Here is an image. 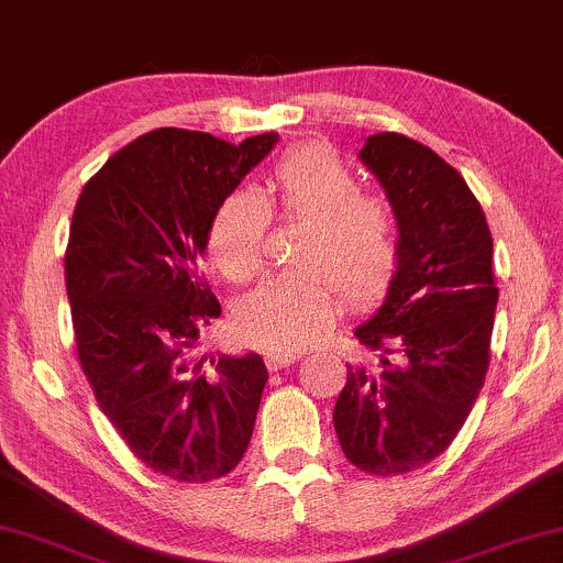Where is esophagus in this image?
I'll list each match as a JSON object with an SVG mask.
<instances>
[{
    "label": "esophagus",
    "mask_w": 563,
    "mask_h": 563,
    "mask_svg": "<svg viewBox=\"0 0 563 563\" xmlns=\"http://www.w3.org/2000/svg\"><path fill=\"white\" fill-rule=\"evenodd\" d=\"M301 355V350H273L269 352V363H273L275 368H288V365H294Z\"/></svg>",
    "instance_id": "34e87169"
}]
</instances>
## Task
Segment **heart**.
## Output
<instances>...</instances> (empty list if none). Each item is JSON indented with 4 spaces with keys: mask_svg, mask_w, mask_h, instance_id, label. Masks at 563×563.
Instances as JSON below:
<instances>
[{
    "mask_svg": "<svg viewBox=\"0 0 563 563\" xmlns=\"http://www.w3.org/2000/svg\"><path fill=\"white\" fill-rule=\"evenodd\" d=\"M269 206L286 219L309 221L288 273L269 275L236 306V324L267 347L309 344L336 317L344 296L376 301L399 267L391 206L360 190L350 164L327 144L288 148L273 164L267 195L234 187L208 223V254L231 283L257 275L265 254Z\"/></svg>",
    "mask_w": 563,
    "mask_h": 563,
    "instance_id": "obj_1",
    "label": "heart"
}]
</instances>
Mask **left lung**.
<instances>
[{"label":"left lung","instance_id":"8db88e82","mask_svg":"<svg viewBox=\"0 0 563 563\" xmlns=\"http://www.w3.org/2000/svg\"><path fill=\"white\" fill-rule=\"evenodd\" d=\"M360 159L391 200L399 267L376 317L355 329L378 363L347 368L334 430L352 466L396 476L448 451L482 391L499 296L494 242L466 179L430 146L376 133Z\"/></svg>","mask_w":563,"mask_h":563}]
</instances>
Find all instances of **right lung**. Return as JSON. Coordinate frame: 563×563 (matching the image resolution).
Listing matches in <instances>:
<instances>
[{"instance_id": "add662e5", "label": "right lung", "mask_w": 563, "mask_h": 563, "mask_svg": "<svg viewBox=\"0 0 563 563\" xmlns=\"http://www.w3.org/2000/svg\"><path fill=\"white\" fill-rule=\"evenodd\" d=\"M275 141L156 129L112 154L74 208L64 273L79 365L131 453L172 482L227 476L250 445L267 368L254 352L198 355L221 317L198 257L216 206Z\"/></svg>"}]
</instances>
